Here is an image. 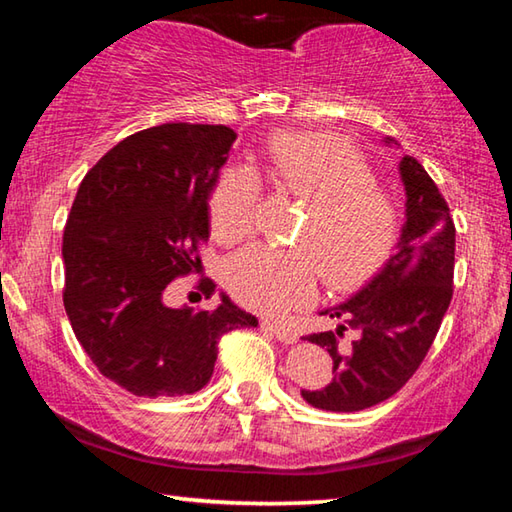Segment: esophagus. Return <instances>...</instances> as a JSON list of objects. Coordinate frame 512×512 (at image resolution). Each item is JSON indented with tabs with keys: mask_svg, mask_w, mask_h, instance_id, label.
Returning a JSON list of instances; mask_svg holds the SVG:
<instances>
[{
	"mask_svg": "<svg viewBox=\"0 0 512 512\" xmlns=\"http://www.w3.org/2000/svg\"><path fill=\"white\" fill-rule=\"evenodd\" d=\"M262 329H264V332H268V334H273L275 339L282 341V343H296L298 341V334L296 332H291L289 327H282V325H277V323H271V320H264Z\"/></svg>",
	"mask_w": 512,
	"mask_h": 512,
	"instance_id": "obj_1",
	"label": "esophagus"
}]
</instances>
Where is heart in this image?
Segmentation results:
<instances>
[{
	"instance_id": "obj_1",
	"label": "heart",
	"mask_w": 512,
	"mask_h": 512,
	"mask_svg": "<svg viewBox=\"0 0 512 512\" xmlns=\"http://www.w3.org/2000/svg\"><path fill=\"white\" fill-rule=\"evenodd\" d=\"M264 160L277 192L307 201V212L293 239L298 248L250 246L230 259L225 284L232 296L262 314H282L314 298L318 273L334 291L375 273L393 248L397 210L359 149L329 133H277L266 142ZM259 198L253 169L223 171L207 203L214 235H253Z\"/></svg>"
}]
</instances>
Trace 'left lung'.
<instances>
[{"label": "left lung", "mask_w": 512, "mask_h": 512, "mask_svg": "<svg viewBox=\"0 0 512 512\" xmlns=\"http://www.w3.org/2000/svg\"><path fill=\"white\" fill-rule=\"evenodd\" d=\"M393 142V140H388ZM406 221L397 253L357 296L323 311L336 332L302 336L329 352L334 377L302 397L316 409L352 413L393 397L436 339L454 293L456 228L447 201L422 164L404 155ZM352 331V342H343Z\"/></svg>", "instance_id": "left-lung-1"}]
</instances>
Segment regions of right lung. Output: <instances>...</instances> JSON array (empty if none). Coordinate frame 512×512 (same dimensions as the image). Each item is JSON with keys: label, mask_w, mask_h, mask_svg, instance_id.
<instances>
[{"label": "right lung", "mask_w": 512, "mask_h": 512, "mask_svg": "<svg viewBox=\"0 0 512 512\" xmlns=\"http://www.w3.org/2000/svg\"><path fill=\"white\" fill-rule=\"evenodd\" d=\"M235 140L228 126L146 128L112 146L76 192L63 235L67 318L101 375L137 397L201 391L221 336L257 327L228 296L214 311L162 300L201 268L207 196Z\"/></svg>", "instance_id": "add662e5"}]
</instances>
